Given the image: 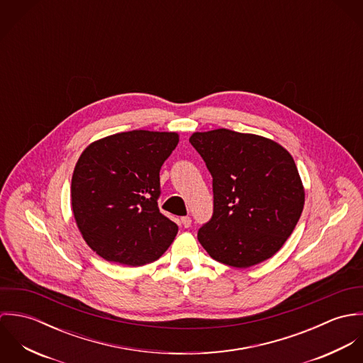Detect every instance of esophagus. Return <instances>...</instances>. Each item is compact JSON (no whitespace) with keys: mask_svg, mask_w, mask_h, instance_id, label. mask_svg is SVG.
<instances>
[{"mask_svg":"<svg viewBox=\"0 0 363 363\" xmlns=\"http://www.w3.org/2000/svg\"><path fill=\"white\" fill-rule=\"evenodd\" d=\"M180 222H182V225H183L184 228H190V225H191V218H190V216H183V218L180 219Z\"/></svg>","mask_w":363,"mask_h":363,"instance_id":"esophagus-1","label":"esophagus"}]
</instances>
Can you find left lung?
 Here are the masks:
<instances>
[{"instance_id":"8db88e82","label":"left lung","mask_w":363,"mask_h":363,"mask_svg":"<svg viewBox=\"0 0 363 363\" xmlns=\"http://www.w3.org/2000/svg\"><path fill=\"white\" fill-rule=\"evenodd\" d=\"M190 143L212 176L213 213L199 230L201 246L236 268L271 259L305 206L294 157L272 140L226 128L194 133Z\"/></svg>"}]
</instances>
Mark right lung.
Segmentation results:
<instances>
[{
    "instance_id": "right-lung-1",
    "label": "right lung",
    "mask_w": 363,
    "mask_h": 363,
    "mask_svg": "<svg viewBox=\"0 0 363 363\" xmlns=\"http://www.w3.org/2000/svg\"><path fill=\"white\" fill-rule=\"evenodd\" d=\"M177 133L134 130L88 145L71 182V206L86 245L102 259L144 265L159 259L177 225L157 207L159 172Z\"/></svg>"
}]
</instances>
